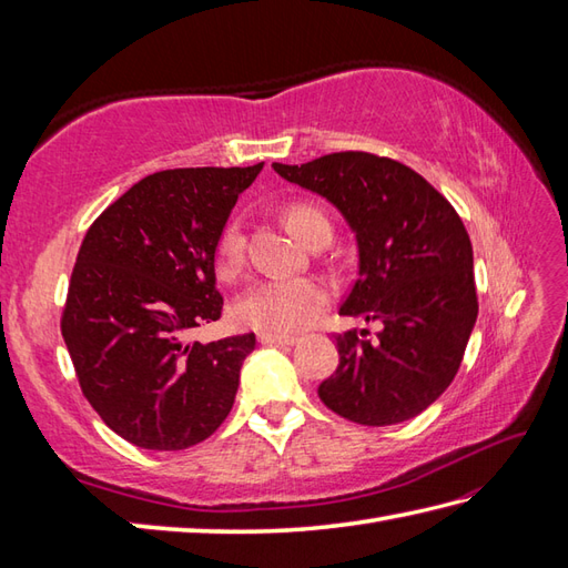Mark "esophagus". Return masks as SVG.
<instances>
[{"instance_id": "obj_1", "label": "esophagus", "mask_w": 568, "mask_h": 568, "mask_svg": "<svg viewBox=\"0 0 568 568\" xmlns=\"http://www.w3.org/2000/svg\"><path fill=\"white\" fill-rule=\"evenodd\" d=\"M258 344L265 346H293L295 344V336H281V334H258Z\"/></svg>"}]
</instances>
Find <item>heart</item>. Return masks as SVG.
<instances>
[{
    "mask_svg": "<svg viewBox=\"0 0 568 568\" xmlns=\"http://www.w3.org/2000/svg\"><path fill=\"white\" fill-rule=\"evenodd\" d=\"M287 226L307 241L320 224H329L315 204L293 202L283 210ZM244 265V226L239 220L226 222L216 236L214 268L222 277H234ZM329 303V287L315 275L295 277H263L248 285L236 297L232 317L244 329L287 336L307 327Z\"/></svg>",
    "mask_w": 568,
    "mask_h": 568,
    "instance_id": "heart-1",
    "label": "heart"
}]
</instances>
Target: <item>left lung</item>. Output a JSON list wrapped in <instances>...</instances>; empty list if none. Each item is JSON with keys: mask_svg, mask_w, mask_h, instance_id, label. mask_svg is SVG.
Segmentation results:
<instances>
[{"mask_svg": "<svg viewBox=\"0 0 568 568\" xmlns=\"http://www.w3.org/2000/svg\"><path fill=\"white\" fill-rule=\"evenodd\" d=\"M273 171L344 214L358 275L339 315L383 324L376 339L368 329L334 336L339 366L320 400L366 427L417 417L449 388L478 317L462 216L413 168L383 155L342 151Z\"/></svg>", "mask_w": 568, "mask_h": 568, "instance_id": "1", "label": "left lung"}]
</instances>
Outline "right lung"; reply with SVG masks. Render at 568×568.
<instances>
[{
    "instance_id": "1",
    "label": "right lung",
    "mask_w": 568,
    "mask_h": 568,
    "mask_svg": "<svg viewBox=\"0 0 568 568\" xmlns=\"http://www.w3.org/2000/svg\"><path fill=\"white\" fill-rule=\"evenodd\" d=\"M263 163L146 175L88 229L60 320L80 388L119 437L153 452L226 419L256 336L187 342L222 317L214 246Z\"/></svg>"
}]
</instances>
